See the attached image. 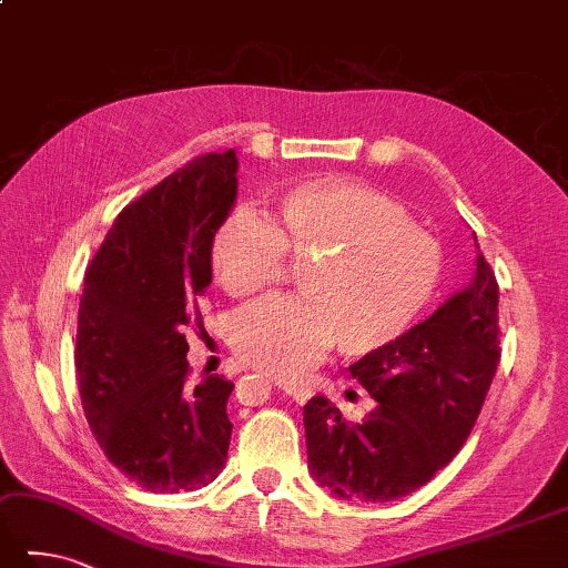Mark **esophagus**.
I'll return each mask as SVG.
<instances>
[{
	"label": "esophagus",
	"mask_w": 568,
	"mask_h": 568,
	"mask_svg": "<svg viewBox=\"0 0 568 568\" xmlns=\"http://www.w3.org/2000/svg\"><path fill=\"white\" fill-rule=\"evenodd\" d=\"M276 385H280L288 398L296 400L298 405H304L306 400L314 398V388H308V385H298L294 381H276Z\"/></svg>",
	"instance_id": "esophagus-1"
}]
</instances>
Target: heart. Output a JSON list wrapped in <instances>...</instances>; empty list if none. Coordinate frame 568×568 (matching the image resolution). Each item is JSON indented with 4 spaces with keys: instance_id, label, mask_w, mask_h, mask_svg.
Here are the masks:
<instances>
[{
    "instance_id": "b5f03b06",
    "label": "heart",
    "mask_w": 568,
    "mask_h": 568,
    "mask_svg": "<svg viewBox=\"0 0 568 568\" xmlns=\"http://www.w3.org/2000/svg\"><path fill=\"white\" fill-rule=\"evenodd\" d=\"M286 256L306 262L302 296H270L234 312L232 351L274 376H298L336 341L351 358L393 346L443 280V250L398 197L363 180L326 175L282 190L274 224L232 210L210 242L215 282L230 296L272 286Z\"/></svg>"
}]
</instances>
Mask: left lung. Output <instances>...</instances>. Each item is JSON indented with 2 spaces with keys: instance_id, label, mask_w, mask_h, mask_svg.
<instances>
[{
  "instance_id": "1",
  "label": "left lung",
  "mask_w": 568,
  "mask_h": 568,
  "mask_svg": "<svg viewBox=\"0 0 568 568\" xmlns=\"http://www.w3.org/2000/svg\"><path fill=\"white\" fill-rule=\"evenodd\" d=\"M499 336V286L477 254L473 284L348 368L378 403L366 420L348 423L324 395L304 405L316 483L341 499L376 505L430 483L473 433L497 373Z\"/></svg>"
}]
</instances>
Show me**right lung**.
I'll list each match as a JSON object with an SVG mask.
<instances>
[{"mask_svg": "<svg viewBox=\"0 0 568 568\" xmlns=\"http://www.w3.org/2000/svg\"><path fill=\"white\" fill-rule=\"evenodd\" d=\"M234 200V151L190 160L123 207L85 270L81 405L109 463L148 491L205 487L227 459L234 385H190L185 328L202 326L210 242Z\"/></svg>", "mask_w": 568, "mask_h": 568, "instance_id": "right-lung-1", "label": "right lung"}]
</instances>
